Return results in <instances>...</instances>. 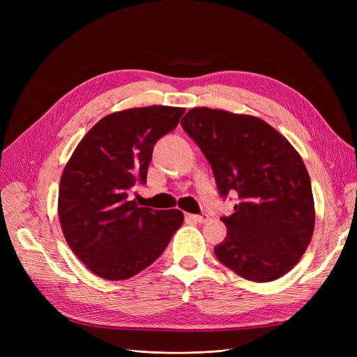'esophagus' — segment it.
I'll list each match as a JSON object with an SVG mask.
<instances>
[{
    "instance_id": "34e87169",
    "label": "esophagus",
    "mask_w": 357,
    "mask_h": 357,
    "mask_svg": "<svg viewBox=\"0 0 357 357\" xmlns=\"http://www.w3.org/2000/svg\"><path fill=\"white\" fill-rule=\"evenodd\" d=\"M186 219L192 220V222H198V223H205L208 222V215L207 214H202V215H197V214H186Z\"/></svg>"
}]
</instances>
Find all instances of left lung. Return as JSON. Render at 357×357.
<instances>
[{
    "mask_svg": "<svg viewBox=\"0 0 357 357\" xmlns=\"http://www.w3.org/2000/svg\"><path fill=\"white\" fill-rule=\"evenodd\" d=\"M180 125L201 147L222 197L238 193L223 218L219 261L256 283L287 274L314 232V199L301 155L262 119L208 107L190 109Z\"/></svg>",
    "mask_w": 357,
    "mask_h": 357,
    "instance_id": "left-lung-1",
    "label": "left lung"
}]
</instances>
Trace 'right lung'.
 I'll use <instances>...</instances> for the list:
<instances>
[{
	"label": "right lung",
	"instance_id": "obj_1",
	"mask_svg": "<svg viewBox=\"0 0 357 357\" xmlns=\"http://www.w3.org/2000/svg\"><path fill=\"white\" fill-rule=\"evenodd\" d=\"M183 107L150 105L102 117L62 171L58 214L62 234L86 268L105 280L131 278L164 253L185 215L129 201L146 183L158 139L172 131Z\"/></svg>",
	"mask_w": 357,
	"mask_h": 357
}]
</instances>
